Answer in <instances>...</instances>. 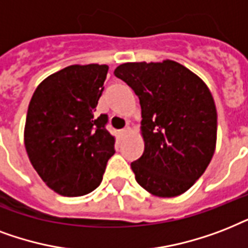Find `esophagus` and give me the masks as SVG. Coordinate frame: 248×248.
<instances>
[{"instance_id": "obj_1", "label": "esophagus", "mask_w": 248, "mask_h": 248, "mask_svg": "<svg viewBox=\"0 0 248 248\" xmlns=\"http://www.w3.org/2000/svg\"><path fill=\"white\" fill-rule=\"evenodd\" d=\"M129 132H130L129 126H125V128H123V129L120 130V134H122V136H126Z\"/></svg>"}]
</instances>
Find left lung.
Returning <instances> with one entry per match:
<instances>
[{
	"label": "left lung",
	"instance_id": "left-lung-1",
	"mask_svg": "<svg viewBox=\"0 0 248 248\" xmlns=\"http://www.w3.org/2000/svg\"><path fill=\"white\" fill-rule=\"evenodd\" d=\"M140 98L145 151L130 163L149 193L170 198L185 193L214 156L217 114L210 89L173 61L124 63L114 71Z\"/></svg>",
	"mask_w": 248,
	"mask_h": 248
}]
</instances>
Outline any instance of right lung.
Returning <instances> with one entry per match:
<instances>
[{
	"label": "right lung",
	"mask_w": 248,
	"mask_h": 248,
	"mask_svg": "<svg viewBox=\"0 0 248 248\" xmlns=\"http://www.w3.org/2000/svg\"><path fill=\"white\" fill-rule=\"evenodd\" d=\"M107 71L106 64L66 67L37 86L28 106V158L42 181L64 197L97 189L115 154L108 116H94Z\"/></svg>",
	"instance_id": "right-lung-1"
}]
</instances>
